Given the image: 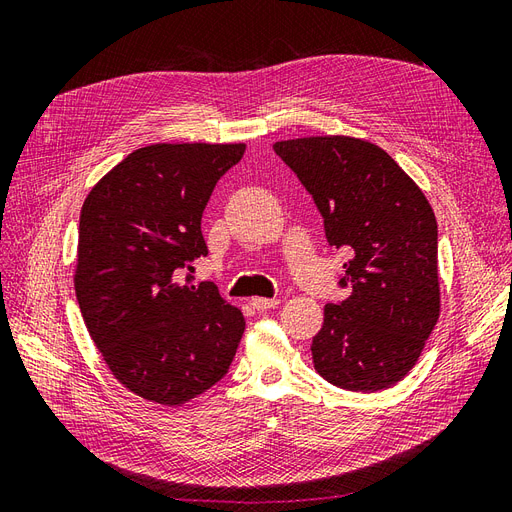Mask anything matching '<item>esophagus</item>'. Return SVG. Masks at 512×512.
Instances as JSON below:
<instances>
[{
  "label": "esophagus",
  "instance_id": "1",
  "mask_svg": "<svg viewBox=\"0 0 512 512\" xmlns=\"http://www.w3.org/2000/svg\"><path fill=\"white\" fill-rule=\"evenodd\" d=\"M250 303H252L254 309H258V312H267V309H273L280 301H277V299H265V297H254Z\"/></svg>",
  "mask_w": 512,
  "mask_h": 512
}]
</instances>
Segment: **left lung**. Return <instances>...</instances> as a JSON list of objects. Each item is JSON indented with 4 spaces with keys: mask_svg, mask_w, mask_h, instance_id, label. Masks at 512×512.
Masks as SVG:
<instances>
[{
    "mask_svg": "<svg viewBox=\"0 0 512 512\" xmlns=\"http://www.w3.org/2000/svg\"><path fill=\"white\" fill-rule=\"evenodd\" d=\"M348 247V297L324 305L312 342L318 374L339 389H389L416 365L440 318L438 224L423 190L389 153L354 136L273 145Z\"/></svg>",
    "mask_w": 512,
    "mask_h": 512,
    "instance_id": "obj_1",
    "label": "left lung"
}]
</instances>
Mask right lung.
<instances>
[{
  "label": "right lung",
  "mask_w": 512,
  "mask_h": 512,
  "mask_svg": "<svg viewBox=\"0 0 512 512\" xmlns=\"http://www.w3.org/2000/svg\"><path fill=\"white\" fill-rule=\"evenodd\" d=\"M245 143H156L132 151L87 194L74 290L85 327L115 380L177 408L222 380L245 318L215 286L177 269L207 256L200 220Z\"/></svg>",
  "instance_id": "add662e5"
}]
</instances>
